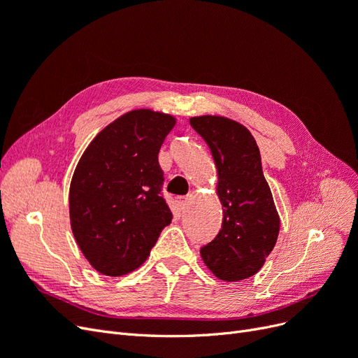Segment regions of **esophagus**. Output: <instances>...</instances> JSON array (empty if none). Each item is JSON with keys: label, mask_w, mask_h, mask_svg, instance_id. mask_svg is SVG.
Returning a JSON list of instances; mask_svg holds the SVG:
<instances>
[{"label": "esophagus", "mask_w": 358, "mask_h": 358, "mask_svg": "<svg viewBox=\"0 0 358 358\" xmlns=\"http://www.w3.org/2000/svg\"><path fill=\"white\" fill-rule=\"evenodd\" d=\"M187 197H183V196H179V197H176V204H178V208L179 209H183L187 206Z\"/></svg>", "instance_id": "obj_1"}]
</instances>
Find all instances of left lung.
<instances>
[{
    "label": "left lung",
    "mask_w": 358,
    "mask_h": 358,
    "mask_svg": "<svg viewBox=\"0 0 358 358\" xmlns=\"http://www.w3.org/2000/svg\"><path fill=\"white\" fill-rule=\"evenodd\" d=\"M189 124L210 149L224 208L221 230L200 255L225 282L251 278L275 248L280 224L259 149L249 129L233 119L204 115L191 117Z\"/></svg>",
    "instance_id": "left-lung-1"
}]
</instances>
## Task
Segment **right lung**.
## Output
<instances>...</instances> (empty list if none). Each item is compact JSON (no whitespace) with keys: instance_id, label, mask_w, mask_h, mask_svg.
I'll list each match as a JSON object with an SVG mask.
<instances>
[{"instance_id":"obj_1","label":"right lung","mask_w":358,"mask_h":358,"mask_svg":"<svg viewBox=\"0 0 358 358\" xmlns=\"http://www.w3.org/2000/svg\"><path fill=\"white\" fill-rule=\"evenodd\" d=\"M176 117L131 110L85 149L70 183V222L90 264L106 276L142 266L173 215L161 196L158 152Z\"/></svg>"}]
</instances>
